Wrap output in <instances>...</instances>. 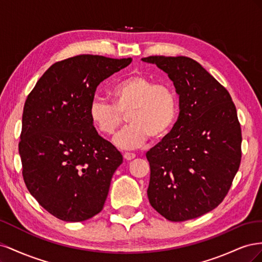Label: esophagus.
Returning a JSON list of instances; mask_svg holds the SVG:
<instances>
[{"label":"esophagus","mask_w":262,"mask_h":262,"mask_svg":"<svg viewBox=\"0 0 262 262\" xmlns=\"http://www.w3.org/2000/svg\"><path fill=\"white\" fill-rule=\"evenodd\" d=\"M123 157H124L125 161H131V160H133L134 157H136V154H134V153H124Z\"/></svg>","instance_id":"obj_1"}]
</instances>
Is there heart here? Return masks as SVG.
<instances>
[{
	"mask_svg": "<svg viewBox=\"0 0 262 262\" xmlns=\"http://www.w3.org/2000/svg\"><path fill=\"white\" fill-rule=\"evenodd\" d=\"M114 104L101 97L92 99L89 117L99 133L112 136L125 121L130 124L117 134L114 142L121 148H137L148 138H165L178 116V95L168 83H155L142 73L125 76L109 91Z\"/></svg>",
	"mask_w": 262,
	"mask_h": 262,
	"instance_id": "obj_1",
	"label": "heart"
}]
</instances>
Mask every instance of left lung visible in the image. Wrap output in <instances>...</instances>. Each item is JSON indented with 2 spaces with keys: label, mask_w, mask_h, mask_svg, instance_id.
I'll return each instance as SVG.
<instances>
[{
  "label": "left lung",
  "mask_w": 262,
  "mask_h": 262,
  "mask_svg": "<svg viewBox=\"0 0 262 262\" xmlns=\"http://www.w3.org/2000/svg\"><path fill=\"white\" fill-rule=\"evenodd\" d=\"M168 74L179 95L171 131L146 153L150 205L171 222L215 209L231 189L242 161V129L231 95L187 57L142 59Z\"/></svg>",
  "instance_id": "1"
}]
</instances>
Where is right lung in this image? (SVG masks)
Here are the masks:
<instances>
[{"label": "right lung", "instance_id": "obj_1", "mask_svg": "<svg viewBox=\"0 0 262 262\" xmlns=\"http://www.w3.org/2000/svg\"><path fill=\"white\" fill-rule=\"evenodd\" d=\"M131 61L81 54L55 62L25 101L18 143L23 178L59 220L82 222L104 208L122 155L99 136L89 107L100 82Z\"/></svg>", "mask_w": 262, "mask_h": 262}]
</instances>
